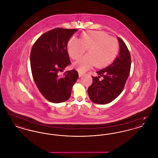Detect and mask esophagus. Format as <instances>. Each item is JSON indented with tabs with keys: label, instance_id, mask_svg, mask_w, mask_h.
<instances>
[{
	"label": "esophagus",
	"instance_id": "esophagus-1",
	"mask_svg": "<svg viewBox=\"0 0 158 158\" xmlns=\"http://www.w3.org/2000/svg\"><path fill=\"white\" fill-rule=\"evenodd\" d=\"M83 73H81V72H79V77H82L83 76Z\"/></svg>",
	"mask_w": 158,
	"mask_h": 158
}]
</instances>
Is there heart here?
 Instances as JSON below:
<instances>
[{"label":"heart","instance_id":"heart-1","mask_svg":"<svg viewBox=\"0 0 158 158\" xmlns=\"http://www.w3.org/2000/svg\"><path fill=\"white\" fill-rule=\"evenodd\" d=\"M87 49L88 54L75 63V68L82 73L94 65L98 68L110 65L118 55L119 44L115 38L98 31L85 32L80 40L72 37L68 41V53L73 59H79Z\"/></svg>","mask_w":158,"mask_h":158}]
</instances>
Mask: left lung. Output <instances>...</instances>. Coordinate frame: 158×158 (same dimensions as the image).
<instances>
[{
  "label": "left lung",
  "mask_w": 158,
  "mask_h": 158,
  "mask_svg": "<svg viewBox=\"0 0 158 158\" xmlns=\"http://www.w3.org/2000/svg\"><path fill=\"white\" fill-rule=\"evenodd\" d=\"M119 54L108 66L98 71V77L92 76L93 82L88 88L90 100L97 104H106L117 98L124 88L130 74L131 56L124 42L118 37ZM103 77L102 80L98 79Z\"/></svg>",
  "instance_id": "1"
}]
</instances>
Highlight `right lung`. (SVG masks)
<instances>
[{"label": "right lung", "instance_id": "right-lung-1", "mask_svg": "<svg viewBox=\"0 0 158 158\" xmlns=\"http://www.w3.org/2000/svg\"><path fill=\"white\" fill-rule=\"evenodd\" d=\"M76 29L57 28L38 38L31 51L30 63L33 79L43 97L53 103L69 99L79 75L75 70L59 75L71 61L68 43Z\"/></svg>", "mask_w": 158, "mask_h": 158}]
</instances>
